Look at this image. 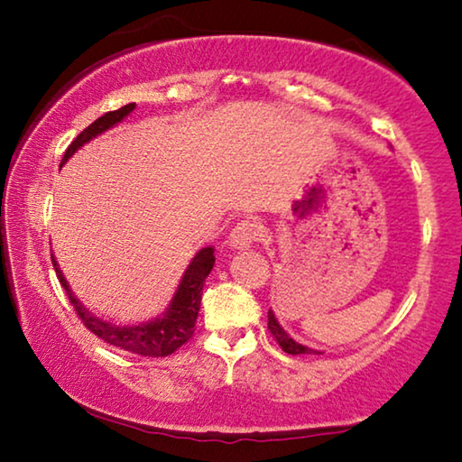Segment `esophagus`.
Instances as JSON below:
<instances>
[{
  "instance_id": "1",
  "label": "esophagus",
  "mask_w": 462,
  "mask_h": 462,
  "mask_svg": "<svg viewBox=\"0 0 462 462\" xmlns=\"http://www.w3.org/2000/svg\"><path fill=\"white\" fill-rule=\"evenodd\" d=\"M261 236H263L261 225H258L256 220L245 218V220H239V223L233 226V231L229 236V244L233 245V248L244 250V248H250V245L254 244Z\"/></svg>"
}]
</instances>
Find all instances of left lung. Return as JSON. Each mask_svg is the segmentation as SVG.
I'll return each instance as SVG.
<instances>
[{"label":"left lung","instance_id":"8db88e82","mask_svg":"<svg viewBox=\"0 0 462 462\" xmlns=\"http://www.w3.org/2000/svg\"><path fill=\"white\" fill-rule=\"evenodd\" d=\"M269 330H271V334H273V338L277 340V343H280L282 349L290 353V356H321L319 351L311 349V346H305V345L296 343L294 338H290L288 332L280 326V321L275 319V315L271 309H269Z\"/></svg>","mask_w":462,"mask_h":462}]
</instances>
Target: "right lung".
Segmentation results:
<instances>
[{
    "instance_id": "right-lung-1",
    "label": "right lung",
    "mask_w": 462,
    "mask_h": 462,
    "mask_svg": "<svg viewBox=\"0 0 462 462\" xmlns=\"http://www.w3.org/2000/svg\"><path fill=\"white\" fill-rule=\"evenodd\" d=\"M134 109H136V103H130V105H124L122 109L109 111L105 113V116H100L97 122L88 125V128L81 132L71 144H69L60 166L75 153V151L84 147L86 143H90L92 138L103 134L105 130L113 128L116 124L124 122V117H128ZM214 261H217V258H214L212 245L201 248L198 254H195L191 264L187 267L185 275H182V280L179 283V290H176L172 302H170L166 313H163L162 318L151 319L147 324L122 326V324H113V321L98 318V315H94L90 309L81 305V302L73 296L71 288H69L65 275H62V271L59 267V263H56L52 256L56 277H59L60 286L67 290L69 300H71L73 309L78 311V318L84 321L88 330L97 334L98 338H103L105 343L119 346V349L124 351L136 353V356H147V357L172 356L176 349H180V346L193 337L195 321H198V313L201 305V290H204L206 277L210 275V271L214 267Z\"/></svg>"
}]
</instances>
